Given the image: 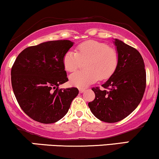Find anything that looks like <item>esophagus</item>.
Here are the masks:
<instances>
[{
	"label": "esophagus",
	"instance_id": "obj_1",
	"mask_svg": "<svg viewBox=\"0 0 159 159\" xmlns=\"http://www.w3.org/2000/svg\"><path fill=\"white\" fill-rule=\"evenodd\" d=\"M85 91V89H80V90H79L80 93H83Z\"/></svg>",
	"mask_w": 159,
	"mask_h": 159
}]
</instances>
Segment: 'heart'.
<instances>
[{
	"mask_svg": "<svg viewBox=\"0 0 159 159\" xmlns=\"http://www.w3.org/2000/svg\"><path fill=\"white\" fill-rule=\"evenodd\" d=\"M85 70L73 73L69 76L72 85L85 89L99 79H109L115 74L119 63V54L107 44L89 40L79 44L76 52L68 50L62 59L67 71L73 72L79 68L81 61H86Z\"/></svg>",
	"mask_w": 159,
	"mask_h": 159,
	"instance_id": "1",
	"label": "heart"
}]
</instances>
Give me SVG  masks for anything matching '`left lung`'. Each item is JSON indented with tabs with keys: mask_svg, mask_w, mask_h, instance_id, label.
Returning a JSON list of instances; mask_svg holds the SVG:
<instances>
[{
	"mask_svg": "<svg viewBox=\"0 0 159 159\" xmlns=\"http://www.w3.org/2000/svg\"><path fill=\"white\" fill-rule=\"evenodd\" d=\"M119 54L117 70L102 84L104 90L93 88L95 99L89 102L91 111L99 120L118 122L135 110L146 88V70L141 53L119 39H114Z\"/></svg>",
	"mask_w": 159,
	"mask_h": 159,
	"instance_id": "1",
	"label": "left lung"
}]
</instances>
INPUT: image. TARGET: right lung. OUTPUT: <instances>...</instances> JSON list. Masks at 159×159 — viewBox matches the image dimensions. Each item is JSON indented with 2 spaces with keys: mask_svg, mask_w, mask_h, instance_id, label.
Here are the masks:
<instances>
[{
  "mask_svg": "<svg viewBox=\"0 0 159 159\" xmlns=\"http://www.w3.org/2000/svg\"><path fill=\"white\" fill-rule=\"evenodd\" d=\"M73 44L69 40H58L29 47L12 65L13 92L22 110L35 121L57 122L79 94L76 88L58 89L68 80L62 59Z\"/></svg>",
  "mask_w": 159,
  "mask_h": 159,
  "instance_id": "1",
  "label": "right lung"
}]
</instances>
